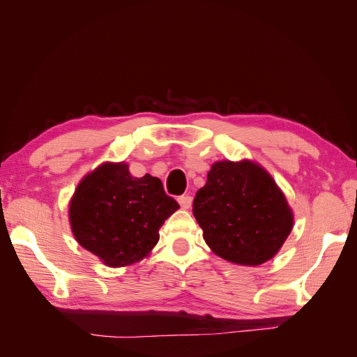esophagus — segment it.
I'll return each mask as SVG.
<instances>
[{
  "label": "esophagus",
  "instance_id": "1",
  "mask_svg": "<svg viewBox=\"0 0 357 357\" xmlns=\"http://www.w3.org/2000/svg\"><path fill=\"white\" fill-rule=\"evenodd\" d=\"M177 201H178L180 207H181L183 210H189V208H190V205H192V197L183 195V197H180Z\"/></svg>",
  "mask_w": 357,
  "mask_h": 357
}]
</instances>
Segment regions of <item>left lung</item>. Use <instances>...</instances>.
<instances>
[{
	"label": "left lung",
	"instance_id": "obj_1",
	"mask_svg": "<svg viewBox=\"0 0 357 357\" xmlns=\"http://www.w3.org/2000/svg\"><path fill=\"white\" fill-rule=\"evenodd\" d=\"M193 215L211 252L244 266L273 259L295 223L283 190L252 159L215 160L193 199Z\"/></svg>",
	"mask_w": 357,
	"mask_h": 357
}]
</instances>
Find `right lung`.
I'll list each match as a JSON object with an SVG mask.
<instances>
[{"label": "right lung", "mask_w": 357, "mask_h": 357, "mask_svg": "<svg viewBox=\"0 0 357 357\" xmlns=\"http://www.w3.org/2000/svg\"><path fill=\"white\" fill-rule=\"evenodd\" d=\"M178 204L162 181L134 177L126 162H102L75 188L68 204L71 232L84 250L110 268L143 261Z\"/></svg>", "instance_id": "add662e5"}]
</instances>
